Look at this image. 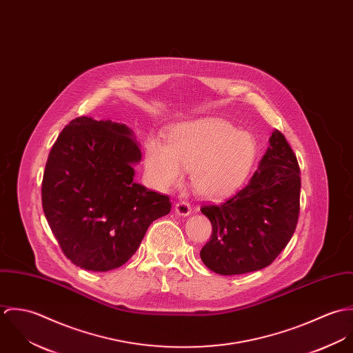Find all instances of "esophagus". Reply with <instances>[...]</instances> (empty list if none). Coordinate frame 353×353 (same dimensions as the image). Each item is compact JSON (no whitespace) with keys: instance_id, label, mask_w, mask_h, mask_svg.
I'll use <instances>...</instances> for the list:
<instances>
[{"instance_id":"34e87169","label":"esophagus","mask_w":353,"mask_h":353,"mask_svg":"<svg viewBox=\"0 0 353 353\" xmlns=\"http://www.w3.org/2000/svg\"><path fill=\"white\" fill-rule=\"evenodd\" d=\"M175 213L179 216H189L192 213V206L188 201H179L175 203Z\"/></svg>"}]
</instances>
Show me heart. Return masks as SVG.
Returning a JSON list of instances; mask_svg holds the SVG:
<instances>
[{"label":"heart","instance_id":"b5f03b06","mask_svg":"<svg viewBox=\"0 0 353 353\" xmlns=\"http://www.w3.org/2000/svg\"><path fill=\"white\" fill-rule=\"evenodd\" d=\"M258 145L252 133L223 119H200L172 128L167 144L150 139L145 172L159 190L178 186L190 171L193 190L221 199L243 186L252 172Z\"/></svg>","mask_w":353,"mask_h":353}]
</instances>
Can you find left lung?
<instances>
[{
  "instance_id": "8db88e82",
  "label": "left lung",
  "mask_w": 353,
  "mask_h": 353,
  "mask_svg": "<svg viewBox=\"0 0 353 353\" xmlns=\"http://www.w3.org/2000/svg\"><path fill=\"white\" fill-rule=\"evenodd\" d=\"M270 147L248 186L220 203H202L212 235L201 249L212 272L231 276L270 265L291 241L301 212V170L284 134Z\"/></svg>"
}]
</instances>
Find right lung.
Returning <instances> with one entry per match:
<instances>
[{
	"mask_svg": "<svg viewBox=\"0 0 353 353\" xmlns=\"http://www.w3.org/2000/svg\"><path fill=\"white\" fill-rule=\"evenodd\" d=\"M141 151L123 123L80 117L51 147L42 182L43 212L62 252L85 270L119 268L137 252L168 196L136 183Z\"/></svg>",
	"mask_w": 353,
	"mask_h": 353,
	"instance_id": "1",
	"label": "right lung"
}]
</instances>
